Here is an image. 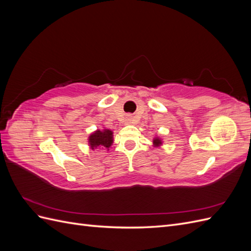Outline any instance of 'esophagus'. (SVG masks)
Instances as JSON below:
<instances>
[{
  "mask_svg": "<svg viewBox=\"0 0 251 251\" xmlns=\"http://www.w3.org/2000/svg\"><path fill=\"white\" fill-rule=\"evenodd\" d=\"M128 119H130V120H131V121H132V119H133V118H128Z\"/></svg>",
  "mask_w": 251,
  "mask_h": 251,
  "instance_id": "1",
  "label": "esophagus"
}]
</instances>
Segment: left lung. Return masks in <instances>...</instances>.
<instances>
[{"label":"left lung","instance_id":"8db88e82","mask_svg":"<svg viewBox=\"0 0 251 251\" xmlns=\"http://www.w3.org/2000/svg\"><path fill=\"white\" fill-rule=\"evenodd\" d=\"M162 143H163V141L161 140V138H160V137H159V136H156V137L153 139V144H154V147H155V148L161 147V146H162Z\"/></svg>","mask_w":251,"mask_h":251}]
</instances>
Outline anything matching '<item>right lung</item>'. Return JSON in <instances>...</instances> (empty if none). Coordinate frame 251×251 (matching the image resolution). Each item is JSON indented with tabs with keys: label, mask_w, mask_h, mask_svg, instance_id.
<instances>
[{
	"label": "right lung",
	"mask_w": 251,
	"mask_h": 251,
	"mask_svg": "<svg viewBox=\"0 0 251 251\" xmlns=\"http://www.w3.org/2000/svg\"><path fill=\"white\" fill-rule=\"evenodd\" d=\"M113 132L105 127H103L102 130H96L92 134H90L88 138V142L91 150L102 148L109 151L110 147L113 144Z\"/></svg>",
	"instance_id": "1"
}]
</instances>
